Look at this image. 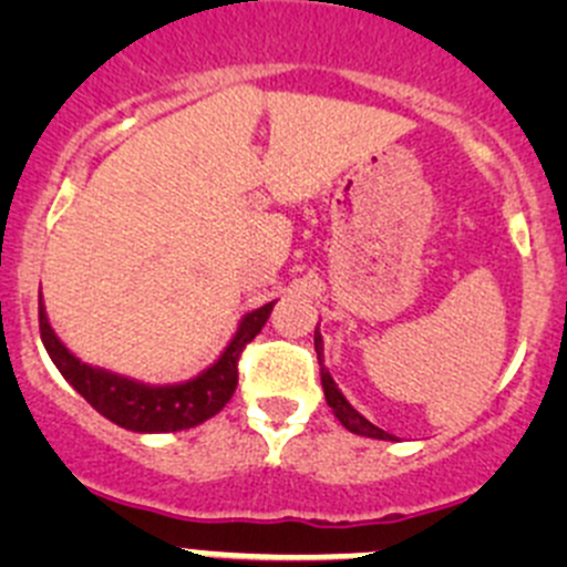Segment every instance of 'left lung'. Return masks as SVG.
Instances as JSON below:
<instances>
[{"mask_svg": "<svg viewBox=\"0 0 567 567\" xmlns=\"http://www.w3.org/2000/svg\"><path fill=\"white\" fill-rule=\"evenodd\" d=\"M316 353H318V364H320V384H323V394H326V403H329V409L334 411L337 420L342 422V425L348 427L351 433H359V436H368V439H384V442H392V433L381 431L379 425H373L370 420H364L362 414H359L357 409H353L351 403L346 400V394L337 390L334 379L329 375V370L323 368V340H320V331L316 329Z\"/></svg>", "mask_w": 567, "mask_h": 567, "instance_id": "obj_1", "label": "left lung"}]
</instances>
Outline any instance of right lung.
Instances as JSON below:
<instances>
[{
  "mask_svg": "<svg viewBox=\"0 0 567 567\" xmlns=\"http://www.w3.org/2000/svg\"><path fill=\"white\" fill-rule=\"evenodd\" d=\"M271 310L274 301L249 312L219 362L210 364L197 379L169 386H147L109 373V370L93 368V364H84L62 346L60 337L49 326L43 307H40V340L68 384L114 425L136 433H173L199 425L225 409L238 386V359H241L244 348L260 334Z\"/></svg>",
  "mask_w": 567,
  "mask_h": 567,
  "instance_id": "add662e5",
  "label": "right lung"
}]
</instances>
